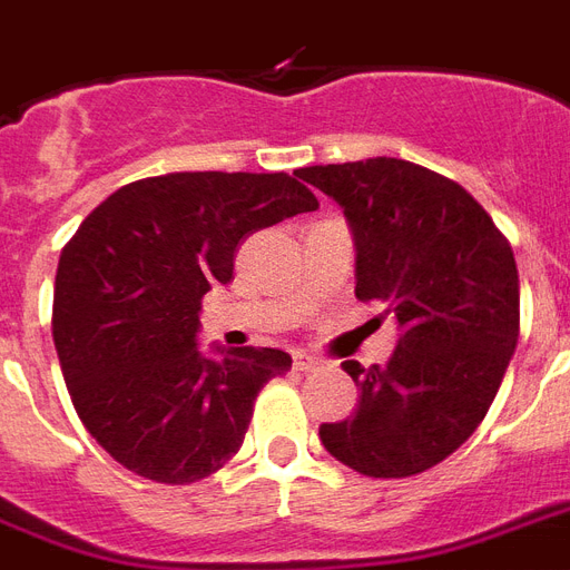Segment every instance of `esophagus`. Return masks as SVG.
<instances>
[{"mask_svg":"<svg viewBox=\"0 0 570 570\" xmlns=\"http://www.w3.org/2000/svg\"><path fill=\"white\" fill-rule=\"evenodd\" d=\"M317 365H321V360L312 354H294V368L297 372H315Z\"/></svg>","mask_w":570,"mask_h":570,"instance_id":"obj_1","label":"esophagus"}]
</instances>
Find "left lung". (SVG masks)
Listing matches in <instances>:
<instances>
[{
	"instance_id": "left-lung-1",
	"label": "left lung",
	"mask_w": 570,
	"mask_h": 570,
	"mask_svg": "<svg viewBox=\"0 0 570 570\" xmlns=\"http://www.w3.org/2000/svg\"><path fill=\"white\" fill-rule=\"evenodd\" d=\"M356 246V299L399 321L390 363L345 360L354 416L321 425L335 461L372 475L425 473L470 440L518 347L520 282L511 244L461 184L395 157L308 166Z\"/></svg>"
}]
</instances>
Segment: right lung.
I'll use <instances>...</instances> for the list:
<instances>
[{
    "mask_svg": "<svg viewBox=\"0 0 570 570\" xmlns=\"http://www.w3.org/2000/svg\"><path fill=\"white\" fill-rule=\"evenodd\" d=\"M299 175L171 171L116 189L61 249L52 342L77 416L130 473L193 484L244 445L258 392L291 368L273 347L198 354V312L235 279L237 246L315 210Z\"/></svg>",
    "mask_w": 570,
    "mask_h": 570,
    "instance_id": "right-lung-1",
    "label": "right lung"
}]
</instances>
